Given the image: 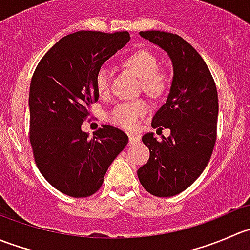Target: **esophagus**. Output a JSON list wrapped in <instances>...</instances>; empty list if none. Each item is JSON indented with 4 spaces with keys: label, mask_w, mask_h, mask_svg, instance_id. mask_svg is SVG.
Wrapping results in <instances>:
<instances>
[{
    "label": "esophagus",
    "mask_w": 250,
    "mask_h": 250,
    "mask_svg": "<svg viewBox=\"0 0 250 250\" xmlns=\"http://www.w3.org/2000/svg\"><path fill=\"white\" fill-rule=\"evenodd\" d=\"M140 141V135L138 134H129V144L130 145H134Z\"/></svg>",
    "instance_id": "1"
}]
</instances>
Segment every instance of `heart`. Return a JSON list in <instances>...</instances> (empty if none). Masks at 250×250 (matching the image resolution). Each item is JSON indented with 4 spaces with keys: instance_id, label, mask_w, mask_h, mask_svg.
Listing matches in <instances>:
<instances>
[{
    "instance_id": "heart-1",
    "label": "heart",
    "mask_w": 250,
    "mask_h": 250,
    "mask_svg": "<svg viewBox=\"0 0 250 250\" xmlns=\"http://www.w3.org/2000/svg\"><path fill=\"white\" fill-rule=\"evenodd\" d=\"M123 65L141 78L143 89L150 95H161L169 84V75L166 70L158 69V59L153 53L138 49L123 59ZM95 87L99 94H106L110 88V71L102 67L95 75ZM147 111L144 100L121 103L110 112V121L125 129H134L138 122Z\"/></svg>"
}]
</instances>
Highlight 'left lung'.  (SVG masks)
Returning <instances> with one entry per match:
<instances>
[{
	"mask_svg": "<svg viewBox=\"0 0 250 250\" xmlns=\"http://www.w3.org/2000/svg\"><path fill=\"white\" fill-rule=\"evenodd\" d=\"M173 62L167 102L155 113L153 128H169L161 140L146 133L141 140L150 150L147 163L138 169L140 184L157 197H172L192 185L202 174L216 140L219 102L216 85L197 50L183 37L165 31H141Z\"/></svg>",
	"mask_w": 250,
	"mask_h": 250,
	"instance_id": "obj_1",
	"label": "left lung"
}]
</instances>
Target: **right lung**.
Here are the masks:
<instances>
[{
	"label": "right lung",
	"instance_id": "obj_1",
	"mask_svg": "<svg viewBox=\"0 0 250 250\" xmlns=\"http://www.w3.org/2000/svg\"><path fill=\"white\" fill-rule=\"evenodd\" d=\"M127 31H77L44 54L31 78L30 143L44 179L71 197H88L103 185L112 161L128 144L125 132L104 125L88 139L81 125L99 99L95 75L129 42Z\"/></svg>",
	"mask_w": 250,
	"mask_h": 250
}]
</instances>
